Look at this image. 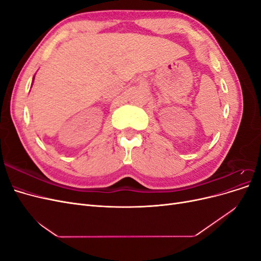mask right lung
<instances>
[{"label":"right lung","mask_w":261,"mask_h":261,"mask_svg":"<svg viewBox=\"0 0 261 261\" xmlns=\"http://www.w3.org/2000/svg\"><path fill=\"white\" fill-rule=\"evenodd\" d=\"M34 78H35V77H34ZM33 82H34V81H33Z\"/></svg>","instance_id":"obj_1"}]
</instances>
